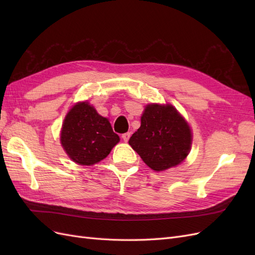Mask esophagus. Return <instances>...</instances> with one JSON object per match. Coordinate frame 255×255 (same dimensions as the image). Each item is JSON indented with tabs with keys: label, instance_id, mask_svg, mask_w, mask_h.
Returning <instances> with one entry per match:
<instances>
[{
	"label": "esophagus",
	"instance_id": "34e87169",
	"mask_svg": "<svg viewBox=\"0 0 255 255\" xmlns=\"http://www.w3.org/2000/svg\"><path fill=\"white\" fill-rule=\"evenodd\" d=\"M121 137H122V139L127 142V141L129 139V137H130V133H129V132H128V133L122 134V136H121Z\"/></svg>",
	"mask_w": 255,
	"mask_h": 255
}]
</instances>
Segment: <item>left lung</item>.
<instances>
[{"label":"left lung","instance_id":"8db88e82","mask_svg":"<svg viewBox=\"0 0 255 255\" xmlns=\"http://www.w3.org/2000/svg\"><path fill=\"white\" fill-rule=\"evenodd\" d=\"M128 143L151 169L163 171L186 158L191 130L172 105L150 104L143 112L140 128L130 136Z\"/></svg>","mask_w":255,"mask_h":255}]
</instances>
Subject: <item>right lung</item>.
Returning a JSON list of instances; mask_svg holds the SVG:
<instances>
[{
    "label": "right lung",
    "instance_id": "add662e5",
    "mask_svg": "<svg viewBox=\"0 0 255 255\" xmlns=\"http://www.w3.org/2000/svg\"><path fill=\"white\" fill-rule=\"evenodd\" d=\"M60 140L74 163L89 166L104 159L120 139L109 120L87 102H82L66 116Z\"/></svg>",
    "mask_w": 255,
    "mask_h": 255
}]
</instances>
